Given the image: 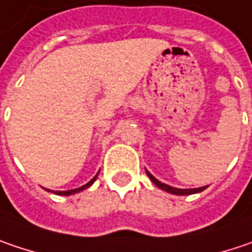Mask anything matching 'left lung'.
<instances>
[{
    "instance_id": "left-lung-1",
    "label": "left lung",
    "mask_w": 252,
    "mask_h": 252,
    "mask_svg": "<svg viewBox=\"0 0 252 252\" xmlns=\"http://www.w3.org/2000/svg\"><path fill=\"white\" fill-rule=\"evenodd\" d=\"M147 175L150 177V180L154 183V184L158 187V188H161V189H164V191H167V192H170V194H175V195H189V194H195V192H201V191H204L207 187H201V188H192V189H181V188H174V187H171V185L167 184H162L161 181H158L156 177L153 175V174H150L148 171H147Z\"/></svg>"
}]
</instances>
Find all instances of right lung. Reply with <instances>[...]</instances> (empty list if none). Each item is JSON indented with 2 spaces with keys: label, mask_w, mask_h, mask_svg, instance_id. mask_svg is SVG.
<instances>
[{
  "label": "right lung",
  "mask_w": 252,
  "mask_h": 252,
  "mask_svg": "<svg viewBox=\"0 0 252 252\" xmlns=\"http://www.w3.org/2000/svg\"><path fill=\"white\" fill-rule=\"evenodd\" d=\"M98 175V174H96ZM96 175L90 181V183H87L85 185H82V187H80V188H75V189H69V191H55V194H58V195H72V194H75V192H80V191H82V189H85V188H88L90 185L94 184V181L96 180ZM48 191V189H47Z\"/></svg>",
  "instance_id": "1"
}]
</instances>
